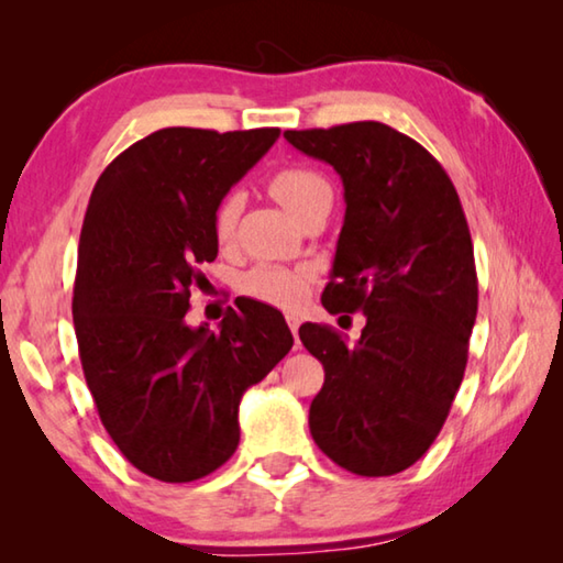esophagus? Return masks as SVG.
I'll use <instances>...</instances> for the list:
<instances>
[{
    "label": "esophagus",
    "instance_id": "34e87169",
    "mask_svg": "<svg viewBox=\"0 0 563 563\" xmlns=\"http://www.w3.org/2000/svg\"><path fill=\"white\" fill-rule=\"evenodd\" d=\"M285 320H288V325H290V330H292V335H295V340H298V328H300V316H298V312H288V316H285Z\"/></svg>",
    "mask_w": 563,
    "mask_h": 563
}]
</instances>
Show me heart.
I'll use <instances>...</instances> for the list:
<instances>
[{
    "label": "heart",
    "mask_w": 563,
    "mask_h": 563,
    "mask_svg": "<svg viewBox=\"0 0 563 563\" xmlns=\"http://www.w3.org/2000/svg\"><path fill=\"white\" fill-rule=\"evenodd\" d=\"M271 196L278 201L285 211L292 218L302 211L305 203H310L318 194L330 190L328 180L322 178L318 170L310 168H283L271 178L268 184ZM238 221V198L228 196L216 208L213 216V235L216 241L225 245L233 238ZM310 271L308 268H283V265H255L247 271L241 280V290L251 298L278 305V308H298V305L308 298L310 288Z\"/></svg>",
    "instance_id": "1"
}]
</instances>
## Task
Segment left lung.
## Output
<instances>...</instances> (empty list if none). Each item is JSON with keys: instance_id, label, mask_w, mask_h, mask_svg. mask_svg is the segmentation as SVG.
<instances>
[{"instance_id": "obj_1", "label": "left lung", "mask_w": 563, "mask_h": 563, "mask_svg": "<svg viewBox=\"0 0 563 563\" xmlns=\"http://www.w3.org/2000/svg\"><path fill=\"white\" fill-rule=\"evenodd\" d=\"M283 136L342 178L345 221L322 305L367 318L355 345L300 325L325 367L310 434L342 470L397 474L430 450L464 377L479 290L460 196L430 151L387 123Z\"/></svg>"}]
</instances>
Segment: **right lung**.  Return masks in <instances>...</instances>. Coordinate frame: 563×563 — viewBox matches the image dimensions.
Instances as JSON below:
<instances>
[{
  "mask_svg": "<svg viewBox=\"0 0 563 563\" xmlns=\"http://www.w3.org/2000/svg\"><path fill=\"white\" fill-rule=\"evenodd\" d=\"M278 136L161 129L93 186L71 302L79 357L113 444L154 479L194 482L231 460L243 393L292 347L283 312L251 298L218 330L186 322L198 265L218 255L216 208Z\"/></svg>",
  "mask_w": 563,
  "mask_h": 563,
  "instance_id": "obj_1",
  "label": "right lung"
}]
</instances>
